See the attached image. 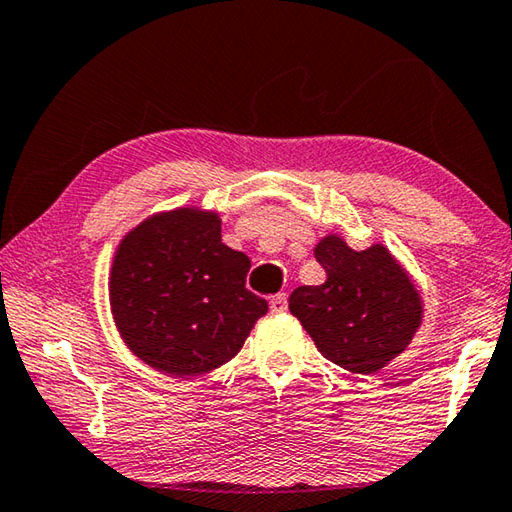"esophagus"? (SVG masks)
I'll return each mask as SVG.
<instances>
[{"instance_id": "34e87169", "label": "esophagus", "mask_w": 512, "mask_h": 512, "mask_svg": "<svg viewBox=\"0 0 512 512\" xmlns=\"http://www.w3.org/2000/svg\"><path fill=\"white\" fill-rule=\"evenodd\" d=\"M288 308V295L286 293H277L270 297V310L273 313H284V310Z\"/></svg>"}]
</instances>
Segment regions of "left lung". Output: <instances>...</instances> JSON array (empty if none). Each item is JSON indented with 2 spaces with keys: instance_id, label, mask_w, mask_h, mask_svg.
Wrapping results in <instances>:
<instances>
[{
  "instance_id": "obj_1",
  "label": "left lung",
  "mask_w": 512,
  "mask_h": 512,
  "mask_svg": "<svg viewBox=\"0 0 512 512\" xmlns=\"http://www.w3.org/2000/svg\"><path fill=\"white\" fill-rule=\"evenodd\" d=\"M322 286H299L288 308L319 353L350 373L370 375L395 359L422 324V297L390 250H353L328 235L315 246Z\"/></svg>"
}]
</instances>
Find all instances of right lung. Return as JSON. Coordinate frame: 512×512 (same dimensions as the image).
Masks as SVG:
<instances>
[{
  "label": "right lung",
  "instance_id": "right-lung-1",
  "mask_svg": "<svg viewBox=\"0 0 512 512\" xmlns=\"http://www.w3.org/2000/svg\"><path fill=\"white\" fill-rule=\"evenodd\" d=\"M250 259L222 242V219L177 208L117 246L110 310L130 353L159 373L197 377L242 350L266 299L246 288Z\"/></svg>",
  "mask_w": 512,
  "mask_h": 512
}]
</instances>
